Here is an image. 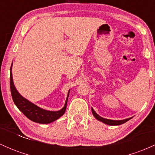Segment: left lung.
<instances>
[{"mask_svg":"<svg viewBox=\"0 0 155 155\" xmlns=\"http://www.w3.org/2000/svg\"><path fill=\"white\" fill-rule=\"evenodd\" d=\"M92 114H93V116L95 117L97 120L101 121V122H104V123L106 124H108V125H120V124H124V122H127V121L130 120L131 119V118H128V119H125V120H108V119L103 118V117L99 116V115L97 114L96 113L95 111H94V109L92 108Z\"/></svg>","mask_w":155,"mask_h":155,"instance_id":"8db88e82","label":"left lung"}]
</instances>
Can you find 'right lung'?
<instances>
[{
  "label": "right lung",
  "instance_id": "1",
  "mask_svg": "<svg viewBox=\"0 0 155 155\" xmlns=\"http://www.w3.org/2000/svg\"><path fill=\"white\" fill-rule=\"evenodd\" d=\"M12 66L10 68V88L11 93H12V99L14 103L19 108V111H21L29 120L33 122H37L40 124H48L54 122L60 117H62L65 113L66 109L68 97L69 95V92L68 93L67 99L65 101L64 107L58 111H47V110L43 109V108L38 107L36 105L33 104V103L30 102L27 99L23 97L19 93L17 89L15 88L14 84L13 77H12ZM70 91V90H69Z\"/></svg>",
  "mask_w": 155,
  "mask_h": 155
}]
</instances>
